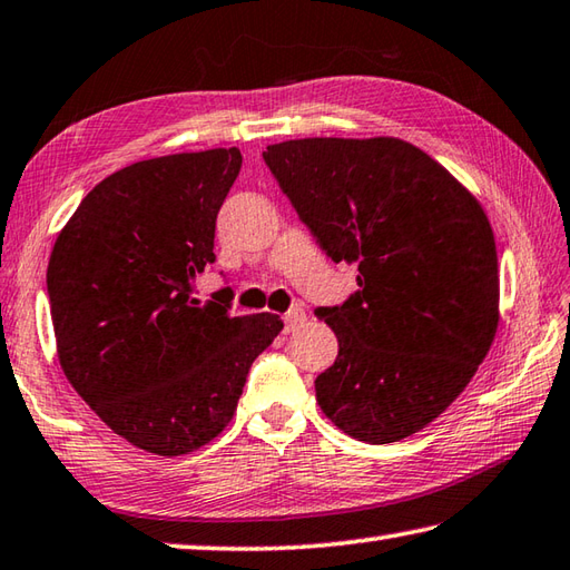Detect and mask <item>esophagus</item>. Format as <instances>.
I'll return each instance as SVG.
<instances>
[{
	"label": "esophagus",
	"mask_w": 570,
	"mask_h": 570,
	"mask_svg": "<svg viewBox=\"0 0 570 570\" xmlns=\"http://www.w3.org/2000/svg\"><path fill=\"white\" fill-rule=\"evenodd\" d=\"M283 320H285V332H295L307 320V315H305L303 307H293L289 313H285Z\"/></svg>",
	"instance_id": "esophagus-1"
}]
</instances>
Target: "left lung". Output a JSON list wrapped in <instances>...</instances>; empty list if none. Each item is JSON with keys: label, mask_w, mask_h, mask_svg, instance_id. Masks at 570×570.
I'll return each mask as SVG.
<instances>
[{"label": "left lung", "mask_w": 570, "mask_h": 570, "mask_svg": "<svg viewBox=\"0 0 570 570\" xmlns=\"http://www.w3.org/2000/svg\"><path fill=\"white\" fill-rule=\"evenodd\" d=\"M267 168L360 289L320 307L340 352L317 404L357 442L392 444L442 414L474 377L499 327V261L481 203L402 138H297Z\"/></svg>", "instance_id": "8db88e82"}]
</instances>
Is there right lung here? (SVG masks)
Masks as SVG:
<instances>
[{
  "instance_id": "right-lung-1",
  "label": "right lung",
  "mask_w": 570,
  "mask_h": 570,
  "mask_svg": "<svg viewBox=\"0 0 570 570\" xmlns=\"http://www.w3.org/2000/svg\"><path fill=\"white\" fill-rule=\"evenodd\" d=\"M238 148L138 160L63 225L47 289L59 364L114 434L158 456L206 446L233 419L250 364L273 345V313L230 317L190 297L216 263V218L240 174Z\"/></svg>"
}]
</instances>
